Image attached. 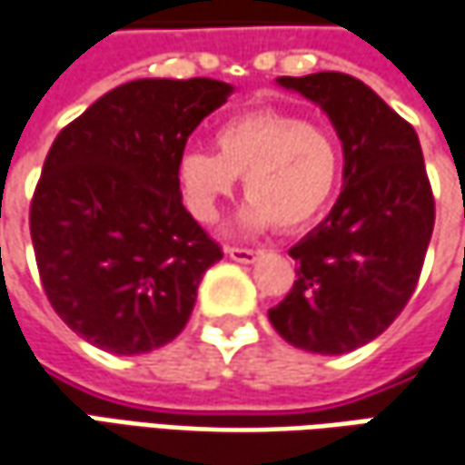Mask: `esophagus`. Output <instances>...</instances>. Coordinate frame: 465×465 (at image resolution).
<instances>
[{
    "mask_svg": "<svg viewBox=\"0 0 465 465\" xmlns=\"http://www.w3.org/2000/svg\"><path fill=\"white\" fill-rule=\"evenodd\" d=\"M226 254H229L232 260H236V262H244V265H250V262H254V260H257L260 250H250V247H226Z\"/></svg>",
    "mask_w": 465,
    "mask_h": 465,
    "instance_id": "1",
    "label": "esophagus"
}]
</instances>
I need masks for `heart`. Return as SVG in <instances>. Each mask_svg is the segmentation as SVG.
Here are the masks:
<instances>
[{
	"mask_svg": "<svg viewBox=\"0 0 465 465\" xmlns=\"http://www.w3.org/2000/svg\"><path fill=\"white\" fill-rule=\"evenodd\" d=\"M343 173V153L333 132L275 109L229 116L215 130V151L190 148L176 163L187 211L211 223L218 205L244 176L247 203L239 226L247 232L302 229L333 200Z\"/></svg>",
	"mask_w": 465,
	"mask_h": 465,
	"instance_id": "1",
	"label": "heart"
}]
</instances>
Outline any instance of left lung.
Segmentation results:
<instances>
[{
	"label": "left lung",
	"mask_w": 465,
	"mask_h": 465,
	"mask_svg": "<svg viewBox=\"0 0 465 465\" xmlns=\"http://www.w3.org/2000/svg\"><path fill=\"white\" fill-rule=\"evenodd\" d=\"M331 116L343 145V193L289 254L292 292L268 317L283 341L346 353L374 341L409 304L434 229V197L414 127L343 72L278 77Z\"/></svg>",
	"instance_id": "1"
}]
</instances>
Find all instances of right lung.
Listing matches in <instances>:
<instances>
[{
    "mask_svg": "<svg viewBox=\"0 0 465 465\" xmlns=\"http://www.w3.org/2000/svg\"><path fill=\"white\" fill-rule=\"evenodd\" d=\"M232 91L132 80L56 134L33 193V250L54 312L93 346L148 353L184 331L223 252L182 205L176 163Z\"/></svg>",
    "mask_w": 465,
    "mask_h": 465,
    "instance_id": "1",
    "label": "right lung"
}]
</instances>
